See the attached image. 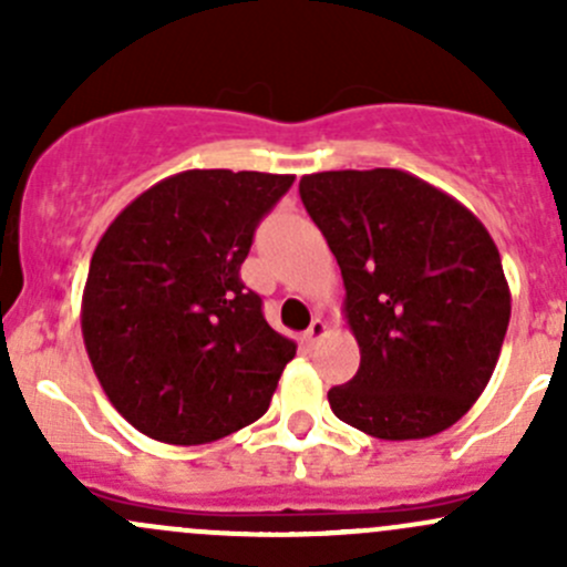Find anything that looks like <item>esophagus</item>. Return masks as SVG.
<instances>
[{
    "label": "esophagus",
    "mask_w": 567,
    "mask_h": 567,
    "mask_svg": "<svg viewBox=\"0 0 567 567\" xmlns=\"http://www.w3.org/2000/svg\"><path fill=\"white\" fill-rule=\"evenodd\" d=\"M323 334H326V323H323V320H320V318H316V320H312V323H310V329L305 331V342L312 348Z\"/></svg>",
    "instance_id": "34e87169"
}]
</instances>
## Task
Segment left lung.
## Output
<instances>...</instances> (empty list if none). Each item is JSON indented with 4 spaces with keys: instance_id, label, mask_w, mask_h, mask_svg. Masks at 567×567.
Here are the masks:
<instances>
[{
    "instance_id": "obj_1",
    "label": "left lung",
    "mask_w": 567,
    "mask_h": 567,
    "mask_svg": "<svg viewBox=\"0 0 567 567\" xmlns=\"http://www.w3.org/2000/svg\"><path fill=\"white\" fill-rule=\"evenodd\" d=\"M301 203L334 251L357 375L331 386L337 420L386 442L461 420L491 381L511 288L483 221L403 169L305 175Z\"/></svg>"
}]
</instances>
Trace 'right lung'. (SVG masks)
<instances>
[{
    "label": "right lung",
    "instance_id": "obj_1",
    "mask_svg": "<svg viewBox=\"0 0 567 567\" xmlns=\"http://www.w3.org/2000/svg\"><path fill=\"white\" fill-rule=\"evenodd\" d=\"M293 175L186 169L125 205L90 260L82 334L114 409L164 444H208L268 411L296 342L241 282Z\"/></svg>",
    "mask_w": 567,
    "mask_h": 567
}]
</instances>
